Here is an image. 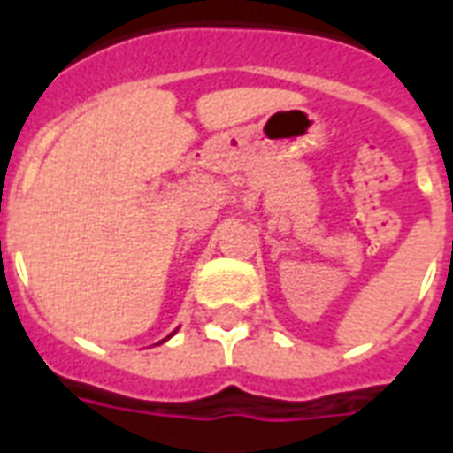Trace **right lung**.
Listing matches in <instances>:
<instances>
[{
	"mask_svg": "<svg viewBox=\"0 0 453 453\" xmlns=\"http://www.w3.org/2000/svg\"><path fill=\"white\" fill-rule=\"evenodd\" d=\"M164 341H166V338H164Z\"/></svg>",
	"mask_w": 453,
	"mask_h": 453,
	"instance_id": "add662e5",
	"label": "right lung"
}]
</instances>
